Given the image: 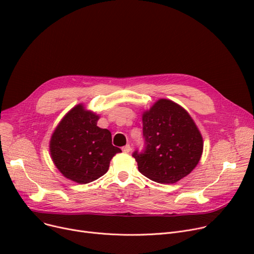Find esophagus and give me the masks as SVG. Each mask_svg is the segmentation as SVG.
<instances>
[{"instance_id": "1", "label": "esophagus", "mask_w": 254, "mask_h": 254, "mask_svg": "<svg viewBox=\"0 0 254 254\" xmlns=\"http://www.w3.org/2000/svg\"><path fill=\"white\" fill-rule=\"evenodd\" d=\"M123 151L125 152V153H127V152H129L130 151V146L127 144V145H126V146H124L123 147Z\"/></svg>"}]
</instances>
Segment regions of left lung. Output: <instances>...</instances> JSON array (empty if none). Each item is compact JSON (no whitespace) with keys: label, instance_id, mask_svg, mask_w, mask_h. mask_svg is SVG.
I'll use <instances>...</instances> for the list:
<instances>
[{"label":"left lung","instance_id":"1","mask_svg":"<svg viewBox=\"0 0 254 254\" xmlns=\"http://www.w3.org/2000/svg\"><path fill=\"white\" fill-rule=\"evenodd\" d=\"M145 149L133 153L138 170L160 184H174L191 173L203 150V140L186 110L161 98L142 114Z\"/></svg>","mask_w":254,"mask_h":254}]
</instances>
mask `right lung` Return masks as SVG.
I'll use <instances>...</instances> for the list:
<instances>
[{
    "label": "right lung",
    "instance_id": "obj_1",
    "mask_svg": "<svg viewBox=\"0 0 254 254\" xmlns=\"http://www.w3.org/2000/svg\"><path fill=\"white\" fill-rule=\"evenodd\" d=\"M98 119L96 113L79 104L65 114L51 137L55 166L66 179L81 185L103 176L110 161L121 152L113 146L110 130L97 127Z\"/></svg>",
    "mask_w": 254,
    "mask_h": 254
}]
</instances>
